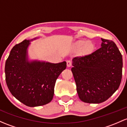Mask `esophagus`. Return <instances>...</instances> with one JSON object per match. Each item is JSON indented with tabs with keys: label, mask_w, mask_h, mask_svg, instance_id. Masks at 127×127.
I'll use <instances>...</instances> for the list:
<instances>
[{
	"label": "esophagus",
	"mask_w": 127,
	"mask_h": 127,
	"mask_svg": "<svg viewBox=\"0 0 127 127\" xmlns=\"http://www.w3.org/2000/svg\"><path fill=\"white\" fill-rule=\"evenodd\" d=\"M66 64H67V67H70V66H72V63L70 61H67Z\"/></svg>",
	"instance_id": "1"
}]
</instances>
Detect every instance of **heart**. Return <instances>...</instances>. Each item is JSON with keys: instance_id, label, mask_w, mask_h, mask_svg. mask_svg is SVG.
<instances>
[{"instance_id": "1", "label": "heart", "mask_w": 127, "mask_h": 127, "mask_svg": "<svg viewBox=\"0 0 127 127\" xmlns=\"http://www.w3.org/2000/svg\"><path fill=\"white\" fill-rule=\"evenodd\" d=\"M95 48V44L93 42L85 40H78L73 44V49L76 50H79L78 55L82 57L91 54L94 51Z\"/></svg>"}]
</instances>
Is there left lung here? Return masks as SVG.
<instances>
[{"instance_id":"left-lung-1","label":"left lung","mask_w":127,"mask_h":127,"mask_svg":"<svg viewBox=\"0 0 127 127\" xmlns=\"http://www.w3.org/2000/svg\"><path fill=\"white\" fill-rule=\"evenodd\" d=\"M101 47L91 54L75 57L71 70L80 99L100 103L108 99L120 86L122 56L113 41L102 38Z\"/></svg>"}]
</instances>
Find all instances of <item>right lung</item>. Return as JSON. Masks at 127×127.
Returning a JSON list of instances; mask_svg holds the SVG:
<instances>
[{"label":"right lung","instance_id":"add662e5","mask_svg":"<svg viewBox=\"0 0 127 127\" xmlns=\"http://www.w3.org/2000/svg\"><path fill=\"white\" fill-rule=\"evenodd\" d=\"M24 40L11 50L5 63L6 85L11 94L26 106H42L50 102L55 82L66 69V62L51 63L28 60L30 41Z\"/></svg>","mask_w":127,"mask_h":127}]
</instances>
